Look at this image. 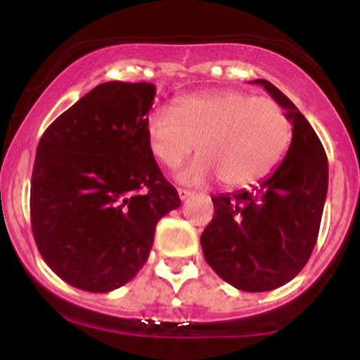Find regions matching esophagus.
<instances>
[{"label":"esophagus","mask_w":360,"mask_h":360,"mask_svg":"<svg viewBox=\"0 0 360 360\" xmlns=\"http://www.w3.org/2000/svg\"><path fill=\"white\" fill-rule=\"evenodd\" d=\"M177 195H179L181 200H186V198H190L191 195H193V191L184 190V188H177Z\"/></svg>","instance_id":"obj_1"}]
</instances>
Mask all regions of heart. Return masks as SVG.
Returning <instances> with one entry per match:
<instances>
[{
  "instance_id": "1",
  "label": "heart",
  "mask_w": 360,
  "mask_h": 360,
  "mask_svg": "<svg viewBox=\"0 0 360 360\" xmlns=\"http://www.w3.org/2000/svg\"><path fill=\"white\" fill-rule=\"evenodd\" d=\"M148 146L167 167L197 148L198 157L177 170V179L197 184L219 177L240 188L270 176L289 150L292 127L268 97L240 90L186 96L174 108L158 106L146 118Z\"/></svg>"
}]
</instances>
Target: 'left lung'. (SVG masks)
Instances as JSON below:
<instances>
[{
    "mask_svg": "<svg viewBox=\"0 0 360 360\" xmlns=\"http://www.w3.org/2000/svg\"><path fill=\"white\" fill-rule=\"evenodd\" d=\"M285 110L292 139L284 160L252 190L214 195L200 244L209 266L233 288L264 292L292 281L317 242L328 195V157L300 110L266 79H254Z\"/></svg>",
    "mask_w": 360,
    "mask_h": 360,
    "instance_id": "obj_1",
    "label": "left lung"
}]
</instances>
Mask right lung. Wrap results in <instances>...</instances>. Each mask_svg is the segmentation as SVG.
I'll list each match as a JSON object with an SVG mask.
<instances>
[{
	"label": "right lung",
	"instance_id": "1",
	"mask_svg": "<svg viewBox=\"0 0 360 360\" xmlns=\"http://www.w3.org/2000/svg\"><path fill=\"white\" fill-rule=\"evenodd\" d=\"M153 83H101L41 136L31 224L45 263L72 288L110 292L150 256L157 223L181 205L148 146Z\"/></svg>",
	"mask_w": 360,
	"mask_h": 360
}]
</instances>
